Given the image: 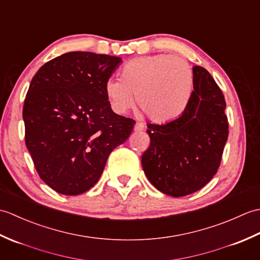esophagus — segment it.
I'll return each instance as SVG.
<instances>
[{
    "label": "esophagus",
    "mask_w": 260,
    "mask_h": 260,
    "mask_svg": "<svg viewBox=\"0 0 260 260\" xmlns=\"http://www.w3.org/2000/svg\"><path fill=\"white\" fill-rule=\"evenodd\" d=\"M143 129H144V125H143L142 123H135V125H134L135 132H142Z\"/></svg>",
    "instance_id": "1"
}]
</instances>
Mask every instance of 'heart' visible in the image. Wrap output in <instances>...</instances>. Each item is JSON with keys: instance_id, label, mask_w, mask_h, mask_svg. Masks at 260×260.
Masks as SVG:
<instances>
[{"instance_id": "b5f03b06", "label": "heart", "mask_w": 260, "mask_h": 260, "mask_svg": "<svg viewBox=\"0 0 260 260\" xmlns=\"http://www.w3.org/2000/svg\"><path fill=\"white\" fill-rule=\"evenodd\" d=\"M193 90V73L186 60L169 53L134 58L120 70V79H109L106 96L118 114L134 105L155 123L178 118Z\"/></svg>"}]
</instances>
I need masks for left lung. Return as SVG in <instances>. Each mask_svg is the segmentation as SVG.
<instances>
[{
	"instance_id": "1",
	"label": "left lung",
	"mask_w": 260,
	"mask_h": 260,
	"mask_svg": "<svg viewBox=\"0 0 260 260\" xmlns=\"http://www.w3.org/2000/svg\"><path fill=\"white\" fill-rule=\"evenodd\" d=\"M193 89L179 118L147 124L151 144L142 155L147 179L174 198L197 192L213 178L229 134L223 93L200 66L193 67Z\"/></svg>"
}]
</instances>
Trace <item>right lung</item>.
<instances>
[{
    "label": "right lung",
    "mask_w": 260,
    "mask_h": 260,
    "mask_svg": "<svg viewBox=\"0 0 260 260\" xmlns=\"http://www.w3.org/2000/svg\"><path fill=\"white\" fill-rule=\"evenodd\" d=\"M118 57L63 53L33 77L23 105L25 145L40 179L64 196L97 183L135 120L115 114L105 91Z\"/></svg>",
    "instance_id": "obj_1"
}]
</instances>
